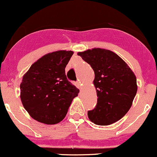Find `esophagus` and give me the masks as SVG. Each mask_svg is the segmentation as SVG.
<instances>
[{
	"instance_id": "obj_1",
	"label": "esophagus",
	"mask_w": 157,
	"mask_h": 157,
	"mask_svg": "<svg viewBox=\"0 0 157 157\" xmlns=\"http://www.w3.org/2000/svg\"><path fill=\"white\" fill-rule=\"evenodd\" d=\"M75 85H76V86L78 88V89H82V85H81L80 82H75Z\"/></svg>"
}]
</instances>
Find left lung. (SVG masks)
<instances>
[{
	"label": "left lung",
	"instance_id": "left-lung-1",
	"mask_svg": "<svg viewBox=\"0 0 157 157\" xmlns=\"http://www.w3.org/2000/svg\"><path fill=\"white\" fill-rule=\"evenodd\" d=\"M94 71L97 90L95 109L88 111L96 125H109L123 117L132 105L137 91L136 77L120 56L108 49L94 48L78 52Z\"/></svg>",
	"mask_w": 157,
	"mask_h": 157
}]
</instances>
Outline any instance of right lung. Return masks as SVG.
<instances>
[{
	"label": "right lung",
	"instance_id": "obj_1",
	"mask_svg": "<svg viewBox=\"0 0 157 157\" xmlns=\"http://www.w3.org/2000/svg\"><path fill=\"white\" fill-rule=\"evenodd\" d=\"M72 51L59 50L43 56L23 75L21 100L34 120L46 125L62 121L79 90L67 80L65 68Z\"/></svg>",
	"mask_w": 157,
	"mask_h": 157
}]
</instances>
